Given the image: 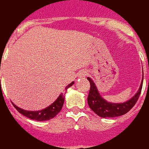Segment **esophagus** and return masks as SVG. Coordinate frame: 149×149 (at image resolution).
I'll list each match as a JSON object with an SVG mask.
<instances>
[{"mask_svg": "<svg viewBox=\"0 0 149 149\" xmlns=\"http://www.w3.org/2000/svg\"><path fill=\"white\" fill-rule=\"evenodd\" d=\"M87 72L86 71H81L80 73H79V77H85L87 76Z\"/></svg>", "mask_w": 149, "mask_h": 149, "instance_id": "34e87169", "label": "esophagus"}]
</instances>
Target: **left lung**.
Returning <instances> with one entry per match:
<instances>
[{
	"mask_svg": "<svg viewBox=\"0 0 149 149\" xmlns=\"http://www.w3.org/2000/svg\"><path fill=\"white\" fill-rule=\"evenodd\" d=\"M87 79L90 83V89H89V93L88 97V106L97 115L100 117L106 118V117H116V116L124 115L134 106L141 95L144 75H143V79H142L141 86L139 88V90L134 97H132L130 100H128L126 102L118 104L108 102L107 100H104L99 93L96 87V84H94L93 80L90 77H87Z\"/></svg>",
	"mask_w": 149,
	"mask_h": 149,
	"instance_id": "1",
	"label": "left lung"
}]
</instances>
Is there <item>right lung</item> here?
Returning <instances> with one entry per match:
<instances>
[{
  "instance_id": "right-lung-1",
  "label": "right lung",
  "mask_w": 149,
  "mask_h": 149,
  "mask_svg": "<svg viewBox=\"0 0 149 149\" xmlns=\"http://www.w3.org/2000/svg\"><path fill=\"white\" fill-rule=\"evenodd\" d=\"M73 84H74V82L72 81V83L68 84V86H66L65 90H67V88L71 87ZM64 101H65V97H64L63 94H61L58 97V98L51 105L47 107L46 109L40 110V111H27V110L20 109L19 107L15 105L13 103V106L16 108V109L17 110L18 112L21 113L22 115H24V116L28 117V118L35 120H38V121H45V120H49L50 119L55 117L56 116L61 112L62 107H63V104H64Z\"/></svg>"
}]
</instances>
